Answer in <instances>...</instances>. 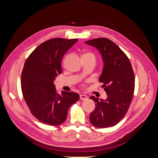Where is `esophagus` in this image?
Instances as JSON below:
<instances>
[{"label": "esophagus", "instance_id": "esophagus-1", "mask_svg": "<svg viewBox=\"0 0 158 158\" xmlns=\"http://www.w3.org/2000/svg\"><path fill=\"white\" fill-rule=\"evenodd\" d=\"M80 100H85V99H88V96L87 95H84V94H81V95H80Z\"/></svg>", "mask_w": 158, "mask_h": 158}]
</instances>
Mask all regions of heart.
<instances>
[{
	"label": "heart",
	"instance_id": "1",
	"mask_svg": "<svg viewBox=\"0 0 158 158\" xmlns=\"http://www.w3.org/2000/svg\"><path fill=\"white\" fill-rule=\"evenodd\" d=\"M83 56L89 57V58L94 59V60L95 59V55L93 53V52H85V53L83 55Z\"/></svg>",
	"mask_w": 158,
	"mask_h": 158
}]
</instances>
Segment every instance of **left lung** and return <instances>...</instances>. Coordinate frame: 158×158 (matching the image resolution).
Instances as JSON below:
<instances>
[{"label":"left lung","instance_id":"left-lung-1","mask_svg":"<svg viewBox=\"0 0 158 158\" xmlns=\"http://www.w3.org/2000/svg\"><path fill=\"white\" fill-rule=\"evenodd\" d=\"M95 47L102 55L104 63L99 82L106 92V100L91 96L95 108L89 121L95 127H111L121 121L131 106L135 92V74L128 56L107 38H98L85 42Z\"/></svg>","mask_w":158,"mask_h":158}]
</instances>
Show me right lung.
Instances as JSON below:
<instances>
[{"label": "right lung", "instance_id": "obj_1", "mask_svg": "<svg viewBox=\"0 0 158 158\" xmlns=\"http://www.w3.org/2000/svg\"><path fill=\"white\" fill-rule=\"evenodd\" d=\"M78 39L53 38L35 48L25 61L21 76L23 97L33 116L51 126L63 123L68 111L80 96L75 92L57 93L54 80L62 73L61 61Z\"/></svg>", "mask_w": 158, "mask_h": 158}]
</instances>
